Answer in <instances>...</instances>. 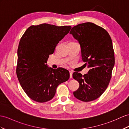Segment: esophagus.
Listing matches in <instances>:
<instances>
[{
	"label": "esophagus",
	"instance_id": "34e87169",
	"mask_svg": "<svg viewBox=\"0 0 129 129\" xmlns=\"http://www.w3.org/2000/svg\"><path fill=\"white\" fill-rule=\"evenodd\" d=\"M70 78H72V74H73V72L72 71H70Z\"/></svg>",
	"mask_w": 129,
	"mask_h": 129
}]
</instances>
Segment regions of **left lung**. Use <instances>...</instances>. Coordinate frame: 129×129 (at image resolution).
<instances>
[{
  "label": "left lung",
  "instance_id": "1",
  "mask_svg": "<svg viewBox=\"0 0 129 129\" xmlns=\"http://www.w3.org/2000/svg\"><path fill=\"white\" fill-rule=\"evenodd\" d=\"M70 33L80 44L82 60L90 68L84 75L73 73L79 83L73 95L81 101H93L105 92L112 77L115 58L111 38L104 28L91 22L75 26Z\"/></svg>",
  "mask_w": 129,
  "mask_h": 129
}]
</instances>
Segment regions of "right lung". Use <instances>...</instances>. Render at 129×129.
<instances>
[{
  "mask_svg": "<svg viewBox=\"0 0 129 129\" xmlns=\"http://www.w3.org/2000/svg\"><path fill=\"white\" fill-rule=\"evenodd\" d=\"M70 26L43 23L31 26L21 37L17 50L16 74L27 96L38 102L52 99L58 85L70 78L68 70H54L46 63L49 55L70 32Z\"/></svg>",
  "mask_w": 129,
  "mask_h": 129,
  "instance_id": "obj_1",
  "label": "right lung"
}]
</instances>
